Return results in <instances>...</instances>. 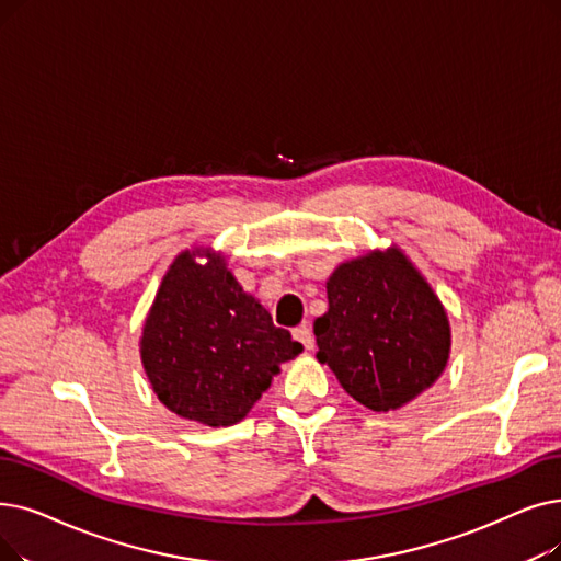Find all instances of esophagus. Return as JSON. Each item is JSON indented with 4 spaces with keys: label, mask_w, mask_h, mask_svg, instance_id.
Here are the masks:
<instances>
[{
    "label": "esophagus",
    "mask_w": 561,
    "mask_h": 561,
    "mask_svg": "<svg viewBox=\"0 0 561 561\" xmlns=\"http://www.w3.org/2000/svg\"><path fill=\"white\" fill-rule=\"evenodd\" d=\"M294 336H296V341H300V344H302L307 351H313V346H316V339H313V332H311V328H309V325H300V328H296V330H294Z\"/></svg>",
    "instance_id": "esophagus-1"
}]
</instances>
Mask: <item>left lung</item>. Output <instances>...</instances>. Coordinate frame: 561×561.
I'll return each mask as SVG.
<instances>
[{"label":"left lung","mask_w":561,"mask_h":561,"mask_svg":"<svg viewBox=\"0 0 561 561\" xmlns=\"http://www.w3.org/2000/svg\"><path fill=\"white\" fill-rule=\"evenodd\" d=\"M328 305L313 323L316 357L362 405L397 410L445 371L447 313L397 248L341 263Z\"/></svg>","instance_id":"left-lung-1"}]
</instances>
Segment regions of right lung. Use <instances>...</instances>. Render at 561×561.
Returning <instances> with one entry per match:
<instances>
[{
	"instance_id": "obj_1",
	"label": "right lung",
	"mask_w": 561,
	"mask_h": 561,
	"mask_svg": "<svg viewBox=\"0 0 561 561\" xmlns=\"http://www.w3.org/2000/svg\"><path fill=\"white\" fill-rule=\"evenodd\" d=\"M302 353L248 296L222 256L183 252L162 279L141 334V362L158 399L206 426L240 422L279 364Z\"/></svg>"
}]
</instances>
